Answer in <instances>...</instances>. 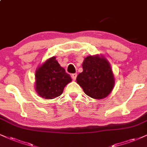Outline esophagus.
Segmentation results:
<instances>
[{
  "label": "esophagus",
  "instance_id": "esophagus-1",
  "mask_svg": "<svg viewBox=\"0 0 147 147\" xmlns=\"http://www.w3.org/2000/svg\"><path fill=\"white\" fill-rule=\"evenodd\" d=\"M76 77H77V74H71V78L74 80H75L76 79Z\"/></svg>",
  "mask_w": 147,
  "mask_h": 147
}]
</instances>
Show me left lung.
Listing matches in <instances>:
<instances>
[{
  "label": "left lung",
  "instance_id": "obj_1",
  "mask_svg": "<svg viewBox=\"0 0 147 147\" xmlns=\"http://www.w3.org/2000/svg\"><path fill=\"white\" fill-rule=\"evenodd\" d=\"M83 71L76 78L77 83L86 95L93 99L106 97L115 86V77L109 62L102 56H88L82 63Z\"/></svg>",
  "mask_w": 147,
  "mask_h": 147
}]
</instances>
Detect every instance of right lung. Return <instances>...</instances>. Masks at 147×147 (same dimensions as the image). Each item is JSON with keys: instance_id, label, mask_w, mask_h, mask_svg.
<instances>
[{"instance_id": "right-lung-1", "label": "right lung", "mask_w": 147, "mask_h": 147, "mask_svg": "<svg viewBox=\"0 0 147 147\" xmlns=\"http://www.w3.org/2000/svg\"><path fill=\"white\" fill-rule=\"evenodd\" d=\"M55 57L48 59L35 71V90L44 99H52L63 93L65 86L71 82Z\"/></svg>"}]
</instances>
